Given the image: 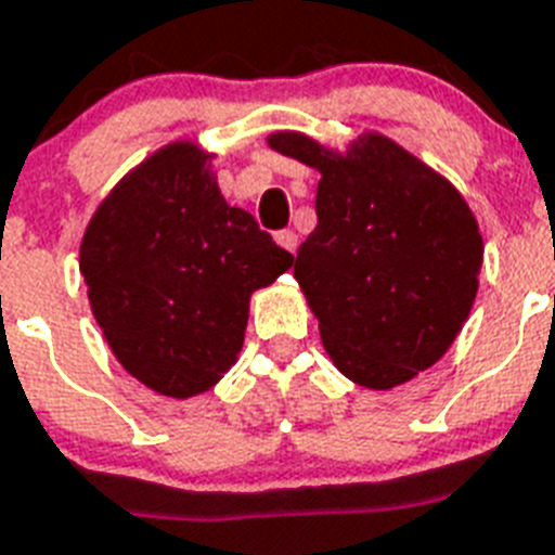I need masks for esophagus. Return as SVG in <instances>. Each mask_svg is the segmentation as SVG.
<instances>
[{"label":"esophagus","instance_id":"34e87169","mask_svg":"<svg viewBox=\"0 0 555 555\" xmlns=\"http://www.w3.org/2000/svg\"><path fill=\"white\" fill-rule=\"evenodd\" d=\"M276 243L282 245V248L291 250V254H296V248H298V234H296V231H291V229L276 231Z\"/></svg>","mask_w":555,"mask_h":555}]
</instances>
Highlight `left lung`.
Listing matches in <instances>:
<instances>
[{
    "instance_id": "1",
    "label": "left lung",
    "mask_w": 555,
    "mask_h": 555,
    "mask_svg": "<svg viewBox=\"0 0 555 555\" xmlns=\"http://www.w3.org/2000/svg\"><path fill=\"white\" fill-rule=\"evenodd\" d=\"M268 144L321 172L318 225L293 276L337 371L388 391L438 363L464 330L483 264L464 195L383 133L346 153L296 131Z\"/></svg>"
}]
</instances>
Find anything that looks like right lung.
<instances>
[{"label":"right lung","mask_w":555,"mask_h":555,"mask_svg":"<svg viewBox=\"0 0 555 555\" xmlns=\"http://www.w3.org/2000/svg\"><path fill=\"white\" fill-rule=\"evenodd\" d=\"M211 153L172 142L119 181L80 243L89 305L114 358L172 399L209 391L245 340L250 293L293 264L225 204Z\"/></svg>","instance_id":"1"}]
</instances>
